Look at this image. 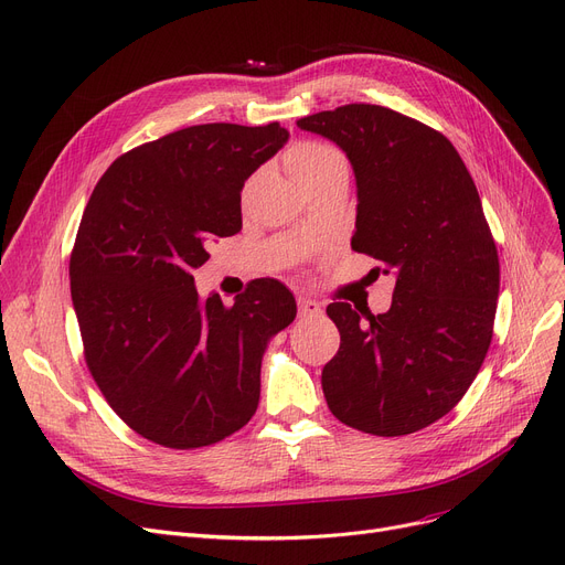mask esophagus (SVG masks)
<instances>
[{"label": "esophagus", "instance_id": "34e87169", "mask_svg": "<svg viewBox=\"0 0 565 565\" xmlns=\"http://www.w3.org/2000/svg\"><path fill=\"white\" fill-rule=\"evenodd\" d=\"M298 311H300L302 318H316V316L323 313L321 302H316V300H311V298H300V300H298Z\"/></svg>", "mask_w": 565, "mask_h": 565}]
</instances>
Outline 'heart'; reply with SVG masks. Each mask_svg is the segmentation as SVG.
I'll return each instance as SVG.
<instances>
[{
    "label": "heart",
    "instance_id": "1",
    "mask_svg": "<svg viewBox=\"0 0 565 565\" xmlns=\"http://www.w3.org/2000/svg\"><path fill=\"white\" fill-rule=\"evenodd\" d=\"M286 166L290 175L298 180L302 189H311L321 182L347 178V159L339 150L326 142H300L286 154Z\"/></svg>",
    "mask_w": 565,
    "mask_h": 565
}]
</instances>
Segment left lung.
Wrapping results in <instances>:
<instances>
[{"label":"left lung","instance_id":"left-lung-1","mask_svg":"<svg viewBox=\"0 0 565 565\" xmlns=\"http://www.w3.org/2000/svg\"><path fill=\"white\" fill-rule=\"evenodd\" d=\"M347 152L358 189L351 247L395 275L385 313L332 302L341 334L323 366L337 420L404 436L450 413L492 341L499 254L478 189L452 142L420 121L351 104L298 121Z\"/></svg>","mask_w":565,"mask_h":565}]
</instances>
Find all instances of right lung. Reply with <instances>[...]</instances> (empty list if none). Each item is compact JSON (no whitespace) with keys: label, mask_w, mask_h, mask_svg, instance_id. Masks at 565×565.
I'll return each instance as SVG.
<instances>
[{"label":"right lung","mask_w":565,"mask_h":565,"mask_svg":"<svg viewBox=\"0 0 565 565\" xmlns=\"http://www.w3.org/2000/svg\"><path fill=\"white\" fill-rule=\"evenodd\" d=\"M288 142L265 127L199 125L119 157L94 186L68 277L87 366L113 411L166 448H203L252 420L267 341L298 313L256 279L226 307L193 269L242 228L239 193Z\"/></svg>","instance_id":"add662e5"}]
</instances>
